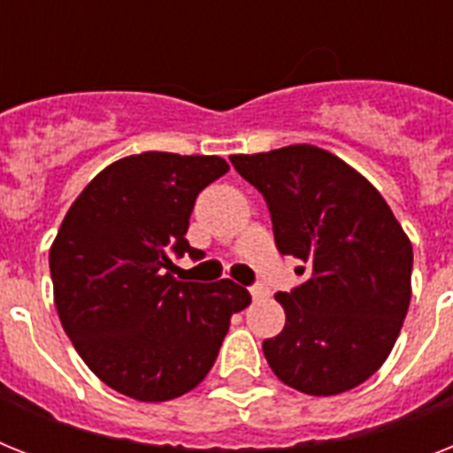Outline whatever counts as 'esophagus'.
<instances>
[{"label": "esophagus", "mask_w": 453, "mask_h": 453, "mask_svg": "<svg viewBox=\"0 0 453 453\" xmlns=\"http://www.w3.org/2000/svg\"><path fill=\"white\" fill-rule=\"evenodd\" d=\"M250 294H252L254 301H259V298L266 296V289H264L261 285H254V287H250Z\"/></svg>", "instance_id": "34e87169"}]
</instances>
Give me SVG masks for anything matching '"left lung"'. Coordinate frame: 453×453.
I'll return each mask as SVG.
<instances>
[{
	"instance_id": "1",
	"label": "left lung",
	"mask_w": 453,
	"mask_h": 453,
	"mask_svg": "<svg viewBox=\"0 0 453 453\" xmlns=\"http://www.w3.org/2000/svg\"><path fill=\"white\" fill-rule=\"evenodd\" d=\"M259 189L280 254L305 282L280 291L287 324L264 340L271 370L308 395H335L375 375L394 349L412 298V242L382 194L315 145L231 155Z\"/></svg>"
}]
</instances>
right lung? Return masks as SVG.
Wrapping results in <instances>:
<instances>
[{"label": "right lung", "mask_w": 453, "mask_h": 453, "mask_svg": "<svg viewBox=\"0 0 453 453\" xmlns=\"http://www.w3.org/2000/svg\"><path fill=\"white\" fill-rule=\"evenodd\" d=\"M222 157L141 152L118 159L71 203L50 248L55 308L88 368L134 401L162 403L208 375L234 312L231 280L182 282L171 257H201L185 234Z\"/></svg>", "instance_id": "1"}]
</instances>
